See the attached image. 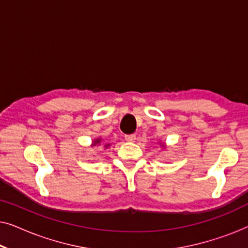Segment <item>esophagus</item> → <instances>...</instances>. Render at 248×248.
<instances>
[{
  "instance_id": "1",
  "label": "esophagus",
  "mask_w": 248,
  "mask_h": 248,
  "mask_svg": "<svg viewBox=\"0 0 248 248\" xmlns=\"http://www.w3.org/2000/svg\"><path fill=\"white\" fill-rule=\"evenodd\" d=\"M135 139H137V137H135L134 134H127V135H125V140H126L127 142H134Z\"/></svg>"
}]
</instances>
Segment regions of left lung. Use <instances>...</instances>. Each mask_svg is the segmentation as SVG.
<instances>
[{
    "instance_id": "left-lung-1",
    "label": "left lung",
    "mask_w": 248,
    "mask_h": 248,
    "mask_svg": "<svg viewBox=\"0 0 248 248\" xmlns=\"http://www.w3.org/2000/svg\"><path fill=\"white\" fill-rule=\"evenodd\" d=\"M159 144H160V147H161V148H166L165 143H162V142H159Z\"/></svg>"
}]
</instances>
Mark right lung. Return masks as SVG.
Returning a JSON list of instances; mask_svg holds the SVG:
<instances>
[{"instance_id":"right-lung-1","label":"right lung","mask_w":248,"mask_h":248,"mask_svg":"<svg viewBox=\"0 0 248 248\" xmlns=\"http://www.w3.org/2000/svg\"><path fill=\"white\" fill-rule=\"evenodd\" d=\"M97 145H103V144H101V138H96V139H94V140H93V142H91L90 148L97 147ZM108 147H110V143H107V144H105V145H104V148H105V149H107Z\"/></svg>"}]
</instances>
